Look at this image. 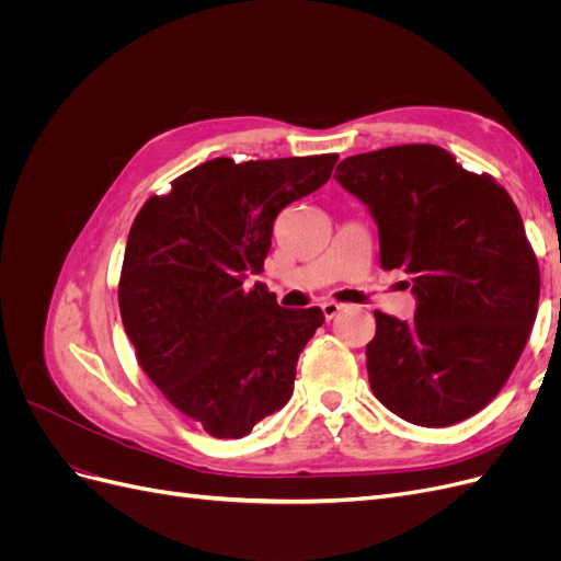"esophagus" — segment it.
<instances>
[{
  "label": "esophagus",
  "mask_w": 561,
  "mask_h": 561,
  "mask_svg": "<svg viewBox=\"0 0 561 561\" xmlns=\"http://www.w3.org/2000/svg\"><path fill=\"white\" fill-rule=\"evenodd\" d=\"M320 309H322V313H325L328 320H332L334 316L342 313L346 307H344V304H336V301H322Z\"/></svg>",
  "instance_id": "esophagus-1"
}]
</instances>
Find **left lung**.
<instances>
[{
	"label": "left lung",
	"mask_w": 561,
	"mask_h": 561,
	"mask_svg": "<svg viewBox=\"0 0 561 561\" xmlns=\"http://www.w3.org/2000/svg\"><path fill=\"white\" fill-rule=\"evenodd\" d=\"M334 178L369 208L381 266L404 271L416 297L412 320L375 311L377 400L426 428L478 414L511 377L538 311L540 268L513 198L437 145L348 157Z\"/></svg>",
	"instance_id": "8db88e82"
}]
</instances>
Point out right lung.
<instances>
[{
	"label": "right lung",
	"instance_id": "right-lung-1",
	"mask_svg": "<svg viewBox=\"0 0 561 561\" xmlns=\"http://www.w3.org/2000/svg\"><path fill=\"white\" fill-rule=\"evenodd\" d=\"M336 159L219 157L135 217L118 280L126 334L165 400L213 437H243L290 400L299 353L325 322L243 283L264 268L278 213L320 190Z\"/></svg>",
	"mask_w": 561,
	"mask_h": 561
}]
</instances>
